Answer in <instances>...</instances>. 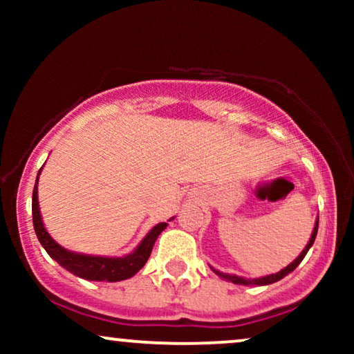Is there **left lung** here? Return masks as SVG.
Returning a JSON list of instances; mask_svg holds the SVG:
<instances>
[{
	"label": "left lung",
	"mask_w": 354,
	"mask_h": 354,
	"mask_svg": "<svg viewBox=\"0 0 354 354\" xmlns=\"http://www.w3.org/2000/svg\"><path fill=\"white\" fill-rule=\"evenodd\" d=\"M316 233H318V219H316V225H315V230H313V234H311L310 241H308L306 248H304V250L301 251V254H299L298 258H296L295 261L291 263V265H288L286 268H284V270L278 271V273H274V274L263 276V278H256V279H246V278H239V276H236V274H225V273H219V271H216V270H213V271H214V273H216L218 276H221V278L228 279V281L234 283V284H259V286H263V284H271V283H276V281H279V279H283L284 276H286V274H290L291 271H295V270H296V266H298L299 263L303 261V258H304V256H306L308 250H310V248L313 246V243H315Z\"/></svg>",
	"instance_id": "left-lung-1"
}]
</instances>
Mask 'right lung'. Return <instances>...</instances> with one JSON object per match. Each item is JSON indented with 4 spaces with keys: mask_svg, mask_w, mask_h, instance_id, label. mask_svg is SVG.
Segmentation results:
<instances>
[{
    "mask_svg": "<svg viewBox=\"0 0 354 354\" xmlns=\"http://www.w3.org/2000/svg\"><path fill=\"white\" fill-rule=\"evenodd\" d=\"M39 171H41V169H39ZM31 209H33V226L36 231V236H38L41 246L46 250V253L50 254L59 266H63L64 270L80 276V278L91 279V281H121V279H128L131 278V276H135L138 271L145 266V263L148 261L156 238L160 236L161 231L168 226L166 223H160V225L154 226V228L146 234L143 241L140 243V246H138L131 254L124 256V258L86 256L64 250L63 246H59L58 243L46 233L38 206V178H36V185L33 189Z\"/></svg>",
    "mask_w": 354,
    "mask_h": 354,
    "instance_id": "right-lung-1",
    "label": "right lung"
}]
</instances>
